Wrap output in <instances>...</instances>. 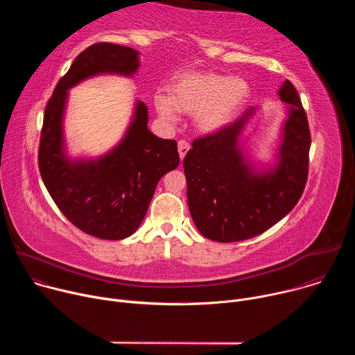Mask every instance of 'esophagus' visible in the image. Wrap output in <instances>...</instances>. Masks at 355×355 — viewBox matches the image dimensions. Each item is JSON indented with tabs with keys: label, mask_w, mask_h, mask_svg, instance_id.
I'll list each match as a JSON object with an SVG mask.
<instances>
[{
	"label": "esophagus",
	"mask_w": 355,
	"mask_h": 355,
	"mask_svg": "<svg viewBox=\"0 0 355 355\" xmlns=\"http://www.w3.org/2000/svg\"><path fill=\"white\" fill-rule=\"evenodd\" d=\"M188 150H189V143H188L187 140H180V141H178V153H180L181 162L184 160L185 155L188 153Z\"/></svg>",
	"instance_id": "1"
}]
</instances>
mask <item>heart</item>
Masks as SVG:
<instances>
[{"instance_id":"1","label":"heart","mask_w":355,"mask_h":355,"mask_svg":"<svg viewBox=\"0 0 355 355\" xmlns=\"http://www.w3.org/2000/svg\"><path fill=\"white\" fill-rule=\"evenodd\" d=\"M170 98L157 95V112L174 121L177 112L195 116L202 133H215L233 121L250 96L248 84L237 77L215 71H189L174 78Z\"/></svg>"}]
</instances>
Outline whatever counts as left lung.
<instances>
[{
  "label": "left lung",
  "instance_id": "8db88e82",
  "mask_svg": "<svg viewBox=\"0 0 355 355\" xmlns=\"http://www.w3.org/2000/svg\"><path fill=\"white\" fill-rule=\"evenodd\" d=\"M278 94L291 108L274 171H251L237 147L256 111L252 107L236 122L192 141L184 159L187 199L196 229L207 239L232 243L264 233L293 209L306 187L312 143L308 116L291 81Z\"/></svg>",
  "mask_w": 355,
  "mask_h": 355
}]
</instances>
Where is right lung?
<instances>
[{"instance_id": "obj_1", "label": "right lung", "mask_w": 355, "mask_h": 355, "mask_svg": "<svg viewBox=\"0 0 355 355\" xmlns=\"http://www.w3.org/2000/svg\"><path fill=\"white\" fill-rule=\"evenodd\" d=\"M137 52L108 42L94 43L76 58L49 98L40 132L37 163L47 192L81 232L121 240L137 230L160 178L180 164L177 141L147 129V108L136 104L123 141L96 162H70L63 153L62 119L67 89L99 73L130 76Z\"/></svg>"}]
</instances>
